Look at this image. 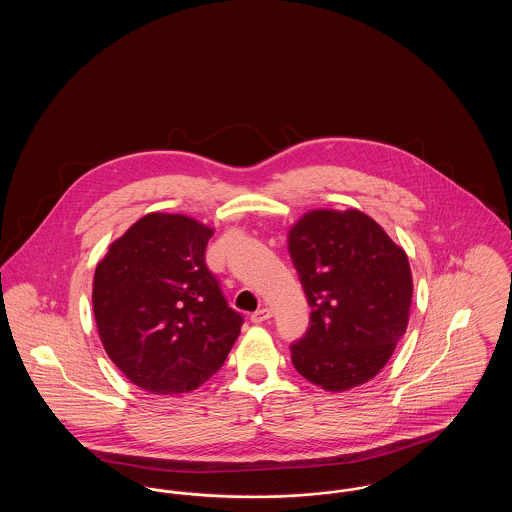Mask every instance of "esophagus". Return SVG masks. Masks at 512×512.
<instances>
[{
  "mask_svg": "<svg viewBox=\"0 0 512 512\" xmlns=\"http://www.w3.org/2000/svg\"><path fill=\"white\" fill-rule=\"evenodd\" d=\"M270 317H272L270 309L263 307V309H257V311L251 315V322H255V324H261V322H265V320H268Z\"/></svg>",
  "mask_w": 512,
  "mask_h": 512,
  "instance_id": "esophagus-1",
  "label": "esophagus"
}]
</instances>
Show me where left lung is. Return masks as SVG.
Here are the masks:
<instances>
[{"instance_id": "8db88e82", "label": "left lung", "mask_w": 512, "mask_h": 512, "mask_svg": "<svg viewBox=\"0 0 512 512\" xmlns=\"http://www.w3.org/2000/svg\"><path fill=\"white\" fill-rule=\"evenodd\" d=\"M311 307L290 345L295 370L328 391L365 384L390 361L409 322L413 278L405 251L361 211H311L288 238Z\"/></svg>"}]
</instances>
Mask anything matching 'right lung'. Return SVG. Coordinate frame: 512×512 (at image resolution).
<instances>
[{
    "instance_id": "right-lung-1",
    "label": "right lung",
    "mask_w": 512,
    "mask_h": 512,
    "mask_svg": "<svg viewBox=\"0 0 512 512\" xmlns=\"http://www.w3.org/2000/svg\"><path fill=\"white\" fill-rule=\"evenodd\" d=\"M213 230L182 215L149 213L109 247L94 274L99 338L142 390L199 388L224 365L244 317L207 268Z\"/></svg>"
}]
</instances>
